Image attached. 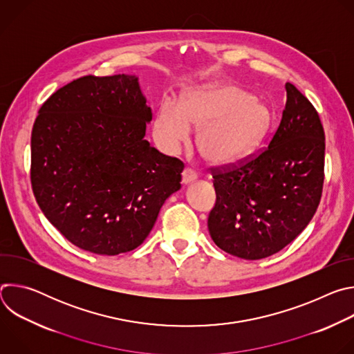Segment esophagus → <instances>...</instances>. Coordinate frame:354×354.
I'll return each instance as SVG.
<instances>
[{"mask_svg": "<svg viewBox=\"0 0 354 354\" xmlns=\"http://www.w3.org/2000/svg\"><path fill=\"white\" fill-rule=\"evenodd\" d=\"M196 178H197V174L194 172V169H192V168H185L183 169V172H182V183L187 185V183L196 180Z\"/></svg>", "mask_w": 354, "mask_h": 354, "instance_id": "obj_1", "label": "esophagus"}]
</instances>
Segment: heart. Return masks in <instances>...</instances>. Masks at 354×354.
Here are the masks:
<instances>
[{
  "mask_svg": "<svg viewBox=\"0 0 354 354\" xmlns=\"http://www.w3.org/2000/svg\"><path fill=\"white\" fill-rule=\"evenodd\" d=\"M269 112L239 88L210 84L189 89L179 105L167 97L157 112L153 134L167 153L176 151L190 138V129H200L197 148L214 165H227L248 157L263 140Z\"/></svg>",
  "mask_w": 354,
  "mask_h": 354,
  "instance_id": "b5f03b06",
  "label": "heart"
}]
</instances>
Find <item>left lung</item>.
I'll return each instance as SVG.
<instances>
[{
  "label": "left lung",
  "instance_id": "8db88e82",
  "mask_svg": "<svg viewBox=\"0 0 354 354\" xmlns=\"http://www.w3.org/2000/svg\"><path fill=\"white\" fill-rule=\"evenodd\" d=\"M277 130L258 156L213 168L214 243L246 261L288 245L314 217L324 186L325 133L317 109L292 84Z\"/></svg>",
  "mask_w": 354,
  "mask_h": 354
}]
</instances>
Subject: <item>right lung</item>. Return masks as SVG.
<instances>
[{
    "instance_id": "1",
    "label": "right lung",
    "mask_w": 354,
    "mask_h": 354,
    "mask_svg": "<svg viewBox=\"0 0 354 354\" xmlns=\"http://www.w3.org/2000/svg\"><path fill=\"white\" fill-rule=\"evenodd\" d=\"M136 75H85L39 109L30 182L46 218L96 255L136 249L165 200L180 189L183 162L144 138L153 119Z\"/></svg>"
}]
</instances>
